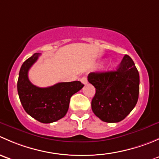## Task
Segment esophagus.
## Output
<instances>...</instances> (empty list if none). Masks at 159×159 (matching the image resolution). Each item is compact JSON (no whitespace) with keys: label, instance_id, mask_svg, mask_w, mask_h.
<instances>
[{"label":"esophagus","instance_id":"1","mask_svg":"<svg viewBox=\"0 0 159 159\" xmlns=\"http://www.w3.org/2000/svg\"><path fill=\"white\" fill-rule=\"evenodd\" d=\"M81 83H82V84H86L88 83L87 78H86V77H82V78H81Z\"/></svg>","mask_w":159,"mask_h":159}]
</instances>
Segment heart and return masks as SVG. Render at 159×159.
Instances as JSON below:
<instances>
[{
  "mask_svg": "<svg viewBox=\"0 0 159 159\" xmlns=\"http://www.w3.org/2000/svg\"><path fill=\"white\" fill-rule=\"evenodd\" d=\"M113 64H112V63H111V64H109V65H108V68H112V67H113Z\"/></svg>",
  "mask_w": 159,
  "mask_h": 159,
  "instance_id": "b5f03b06",
  "label": "heart"
}]
</instances>
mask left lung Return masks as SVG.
Returning <instances> with one entry per match:
<instances>
[{
    "label": "left lung",
    "instance_id": "left-lung-1",
    "mask_svg": "<svg viewBox=\"0 0 159 159\" xmlns=\"http://www.w3.org/2000/svg\"><path fill=\"white\" fill-rule=\"evenodd\" d=\"M88 80L96 91L91 101V108L102 121L119 122L137 104L139 74L132 59L127 54L116 70L91 72Z\"/></svg>",
    "mask_w": 159,
    "mask_h": 159
}]
</instances>
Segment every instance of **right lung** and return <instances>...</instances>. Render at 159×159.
<instances>
[{
	"mask_svg": "<svg viewBox=\"0 0 159 159\" xmlns=\"http://www.w3.org/2000/svg\"><path fill=\"white\" fill-rule=\"evenodd\" d=\"M40 54L35 53L22 65L17 80V92L25 111L41 123H51L63 118L69 108L70 98L83 88L81 81L61 82L48 88L34 85L28 70Z\"/></svg>",
	"mask_w": 159,
	"mask_h": 159,
	"instance_id": "1",
	"label": "right lung"
}]
</instances>
